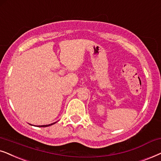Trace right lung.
<instances>
[{"label": "right lung", "mask_w": 161, "mask_h": 161, "mask_svg": "<svg viewBox=\"0 0 161 161\" xmlns=\"http://www.w3.org/2000/svg\"><path fill=\"white\" fill-rule=\"evenodd\" d=\"M53 124H55V123H53ZM48 124V125H42V126H38V127H48V126H51V125H52V124Z\"/></svg>", "instance_id": "1"}]
</instances>
